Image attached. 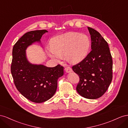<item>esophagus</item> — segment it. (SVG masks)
Segmentation results:
<instances>
[{"instance_id":"1","label":"esophagus","mask_w":128,"mask_h":128,"mask_svg":"<svg viewBox=\"0 0 128 128\" xmlns=\"http://www.w3.org/2000/svg\"><path fill=\"white\" fill-rule=\"evenodd\" d=\"M65 71L66 73H70V72H71L72 71L71 68L70 67H69V66L65 68Z\"/></svg>"}]
</instances>
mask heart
<instances>
[{
    "label": "heart",
    "instance_id": "b5f03b06",
    "mask_svg": "<svg viewBox=\"0 0 128 128\" xmlns=\"http://www.w3.org/2000/svg\"><path fill=\"white\" fill-rule=\"evenodd\" d=\"M90 46V41L87 36L79 32H68L52 39L48 54L50 58L57 61L65 56L69 62L76 63L87 56Z\"/></svg>",
    "mask_w": 128,
    "mask_h": 128
}]
</instances>
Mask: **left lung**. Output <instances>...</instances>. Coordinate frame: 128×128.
Returning a JSON list of instances; mask_svg holds the SVG:
<instances>
[{
  "instance_id": "obj_1",
  "label": "left lung",
  "mask_w": 128,
  "mask_h": 128,
  "mask_svg": "<svg viewBox=\"0 0 128 128\" xmlns=\"http://www.w3.org/2000/svg\"><path fill=\"white\" fill-rule=\"evenodd\" d=\"M92 51L82 62L72 66L80 78L77 92L89 99L99 98L106 92L112 78V60L108 43L94 29L87 27Z\"/></svg>"
}]
</instances>
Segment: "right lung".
Wrapping results in <instances>:
<instances>
[{"instance_id":"right-lung-1","label":"right lung","mask_w":128,"mask_h":128,"mask_svg":"<svg viewBox=\"0 0 128 128\" xmlns=\"http://www.w3.org/2000/svg\"><path fill=\"white\" fill-rule=\"evenodd\" d=\"M46 30L26 32L14 44L10 67L14 82L18 91L27 99L35 103L48 100L56 93L58 79L64 74V67L57 65L49 68L33 64L26 56L28 47L35 42L41 43Z\"/></svg>"}]
</instances>
